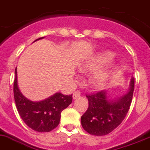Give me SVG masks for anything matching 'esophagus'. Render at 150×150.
Here are the masks:
<instances>
[{
	"instance_id": "esophagus-1",
	"label": "esophagus",
	"mask_w": 150,
	"mask_h": 150,
	"mask_svg": "<svg viewBox=\"0 0 150 150\" xmlns=\"http://www.w3.org/2000/svg\"><path fill=\"white\" fill-rule=\"evenodd\" d=\"M81 96V93L79 91H76V92H75V93H73V95H72V97H73L74 100H76V99H78L79 97H80Z\"/></svg>"
}]
</instances>
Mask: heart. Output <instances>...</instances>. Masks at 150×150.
Wrapping results in <instances>:
<instances>
[{
    "instance_id": "heart-1",
    "label": "heart",
    "mask_w": 150,
    "mask_h": 150,
    "mask_svg": "<svg viewBox=\"0 0 150 150\" xmlns=\"http://www.w3.org/2000/svg\"><path fill=\"white\" fill-rule=\"evenodd\" d=\"M115 53L110 50H102L90 56L79 66L78 69L84 74H91L88 82L95 89H102L109 82L115 68L112 62Z\"/></svg>"
}]
</instances>
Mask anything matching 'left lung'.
<instances>
[{
    "instance_id": "left-lung-1",
    "label": "left lung",
    "mask_w": 150,
    "mask_h": 150,
    "mask_svg": "<svg viewBox=\"0 0 150 150\" xmlns=\"http://www.w3.org/2000/svg\"><path fill=\"white\" fill-rule=\"evenodd\" d=\"M134 79L125 93L112 97L109 90L87 96L88 109L81 116V125L90 134L103 136L115 129L125 118L132 101Z\"/></svg>"
}]
</instances>
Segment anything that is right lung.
Returning <instances> with one entry per match:
<instances>
[{
  "instance_id": "1",
  "label": "right lung",
  "mask_w": 150,
  "mask_h": 150,
  "mask_svg": "<svg viewBox=\"0 0 150 150\" xmlns=\"http://www.w3.org/2000/svg\"><path fill=\"white\" fill-rule=\"evenodd\" d=\"M44 38H40L34 42ZM13 93L20 117L30 128L38 132H49L57 127L60 121L62 111L72 102V94L65 96L61 93H56L40 101H32L26 98L21 93L18 86L16 68Z\"/></svg>"
}]
</instances>
